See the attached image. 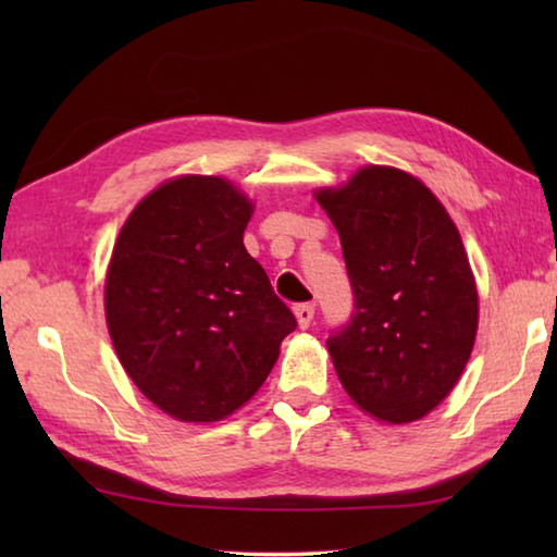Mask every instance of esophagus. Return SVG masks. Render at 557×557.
I'll return each instance as SVG.
<instances>
[{"label": "esophagus", "mask_w": 557, "mask_h": 557, "mask_svg": "<svg viewBox=\"0 0 557 557\" xmlns=\"http://www.w3.org/2000/svg\"><path fill=\"white\" fill-rule=\"evenodd\" d=\"M294 315H297V323H299V327L301 330H306L311 325V321H313V315H315V306L313 304H299V306H294Z\"/></svg>", "instance_id": "esophagus-1"}]
</instances>
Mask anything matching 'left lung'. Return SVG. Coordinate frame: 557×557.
Here are the masks:
<instances>
[{"label":"left lung","mask_w":557,"mask_h":557,"mask_svg":"<svg viewBox=\"0 0 557 557\" xmlns=\"http://www.w3.org/2000/svg\"><path fill=\"white\" fill-rule=\"evenodd\" d=\"M313 198L339 234L357 301L327 339L339 383L375 421H419L453 393L476 342L479 292L457 224L429 186L387 164Z\"/></svg>","instance_id":"obj_1"}]
</instances>
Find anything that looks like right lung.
Masks as SVG:
<instances>
[{"label":"right lung","instance_id":"right-lung-1","mask_svg":"<svg viewBox=\"0 0 557 557\" xmlns=\"http://www.w3.org/2000/svg\"><path fill=\"white\" fill-rule=\"evenodd\" d=\"M253 208L224 176H172L138 200L114 242L104 275L114 351L176 421L232 417L297 327L244 246Z\"/></svg>","mask_w":557,"mask_h":557}]
</instances>
